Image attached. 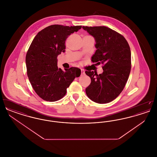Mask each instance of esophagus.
Wrapping results in <instances>:
<instances>
[{
    "mask_svg": "<svg viewBox=\"0 0 157 157\" xmlns=\"http://www.w3.org/2000/svg\"><path fill=\"white\" fill-rule=\"evenodd\" d=\"M81 75H85V71H84L83 69H81Z\"/></svg>",
    "mask_w": 157,
    "mask_h": 157,
    "instance_id": "obj_1",
    "label": "esophagus"
}]
</instances>
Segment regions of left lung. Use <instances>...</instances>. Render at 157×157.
<instances>
[{"instance_id":"obj_1","label":"left lung","mask_w":157,"mask_h":157,"mask_svg":"<svg viewBox=\"0 0 157 157\" xmlns=\"http://www.w3.org/2000/svg\"><path fill=\"white\" fill-rule=\"evenodd\" d=\"M95 37L97 49L91 61L102 64L104 72L98 75L85 71L91 79L86 94L92 101L106 104L119 96L127 83L131 69L129 44L121 34L106 26H82Z\"/></svg>"}]
</instances>
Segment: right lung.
Here are the masks:
<instances>
[{
	"label": "right lung",
	"instance_id": "obj_1",
	"mask_svg": "<svg viewBox=\"0 0 157 157\" xmlns=\"http://www.w3.org/2000/svg\"><path fill=\"white\" fill-rule=\"evenodd\" d=\"M82 26L52 25L37 33L26 55L27 75L31 85L42 99L55 102L63 97L67 89L81 70L71 67L63 71L57 66V57L65 52V41Z\"/></svg>",
	"mask_w": 157,
	"mask_h": 157
}]
</instances>
